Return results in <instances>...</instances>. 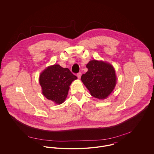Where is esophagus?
<instances>
[{"instance_id": "esophagus-1", "label": "esophagus", "mask_w": 154, "mask_h": 154, "mask_svg": "<svg viewBox=\"0 0 154 154\" xmlns=\"http://www.w3.org/2000/svg\"><path fill=\"white\" fill-rule=\"evenodd\" d=\"M77 77L80 79L81 78V73H77Z\"/></svg>"}]
</instances>
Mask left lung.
I'll list each match as a JSON object with an SVG mask.
<instances>
[{"label":"left lung","instance_id":"obj_1","mask_svg":"<svg viewBox=\"0 0 154 154\" xmlns=\"http://www.w3.org/2000/svg\"><path fill=\"white\" fill-rule=\"evenodd\" d=\"M88 72L81 75V81L91 95L99 99H106L116 87L117 77L113 66L96 60L87 65Z\"/></svg>","mask_w":154,"mask_h":154}]
</instances>
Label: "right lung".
I'll return each mask as SVG.
<instances>
[{"instance_id": "add662e5", "label": "right lung", "mask_w": 154, "mask_h": 154, "mask_svg": "<svg viewBox=\"0 0 154 154\" xmlns=\"http://www.w3.org/2000/svg\"><path fill=\"white\" fill-rule=\"evenodd\" d=\"M77 79L69 69L54 65L48 66L40 74L39 83L44 96L60 104L65 100L69 86Z\"/></svg>"}]
</instances>
